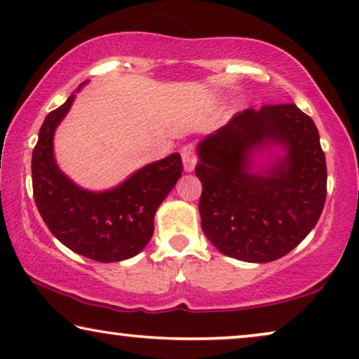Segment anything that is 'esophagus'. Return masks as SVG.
Listing matches in <instances>:
<instances>
[{"label":"esophagus","mask_w":359,"mask_h":359,"mask_svg":"<svg viewBox=\"0 0 359 359\" xmlns=\"http://www.w3.org/2000/svg\"><path fill=\"white\" fill-rule=\"evenodd\" d=\"M181 158H183L184 172H187V173L194 172L196 163H197L194 146H192V144H186L183 149H181Z\"/></svg>","instance_id":"1"}]
</instances>
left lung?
<instances>
[{"label":"left lung","mask_w":359,"mask_h":359,"mask_svg":"<svg viewBox=\"0 0 359 359\" xmlns=\"http://www.w3.org/2000/svg\"><path fill=\"white\" fill-rule=\"evenodd\" d=\"M196 149L202 231L223 255L274 262L316 226L326 157L316 125L295 104L244 110Z\"/></svg>","instance_id":"8db88e82"}]
</instances>
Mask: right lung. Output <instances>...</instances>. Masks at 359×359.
Listing matches in <instances>:
<instances>
[{
	"label": "right lung",
	"mask_w": 359,
	"mask_h": 359,
	"mask_svg": "<svg viewBox=\"0 0 359 359\" xmlns=\"http://www.w3.org/2000/svg\"><path fill=\"white\" fill-rule=\"evenodd\" d=\"M75 96L72 93L62 106L49 112L38 133L32 156L36 208L53 236L79 255L101 263L128 260L151 241L157 208L181 178V156L175 152L147 163L106 191L79 186L54 157V133Z\"/></svg>",
	"instance_id": "obj_1"
}]
</instances>
